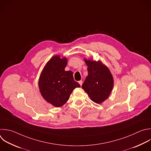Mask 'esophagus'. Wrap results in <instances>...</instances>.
<instances>
[{
	"mask_svg": "<svg viewBox=\"0 0 151 151\" xmlns=\"http://www.w3.org/2000/svg\"><path fill=\"white\" fill-rule=\"evenodd\" d=\"M79 83L80 84L81 86H82V81H79Z\"/></svg>",
	"mask_w": 151,
	"mask_h": 151,
	"instance_id": "1",
	"label": "esophagus"
}]
</instances>
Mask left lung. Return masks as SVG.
<instances>
[{"instance_id":"1","label":"left lung","mask_w":151,"mask_h":151,"mask_svg":"<svg viewBox=\"0 0 151 151\" xmlns=\"http://www.w3.org/2000/svg\"><path fill=\"white\" fill-rule=\"evenodd\" d=\"M88 76L82 87L92 101L101 104L109 96L113 87V78L109 69L101 63L85 60Z\"/></svg>"}]
</instances>
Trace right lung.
Instances as JSON below:
<instances>
[{
  "instance_id": "obj_1",
  "label": "right lung",
  "mask_w": 151,
  "mask_h": 151,
  "mask_svg": "<svg viewBox=\"0 0 151 151\" xmlns=\"http://www.w3.org/2000/svg\"><path fill=\"white\" fill-rule=\"evenodd\" d=\"M66 58L55 56L43 69L39 79V88L43 98L53 106L59 107L65 104L73 90L81 85L74 81L73 72L65 71Z\"/></svg>"
}]
</instances>
